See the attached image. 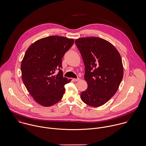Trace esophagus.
<instances>
[{"label":"esophagus","instance_id":"1","mask_svg":"<svg viewBox=\"0 0 146 146\" xmlns=\"http://www.w3.org/2000/svg\"><path fill=\"white\" fill-rule=\"evenodd\" d=\"M72 80H73L74 81H76H76H79L80 79L79 78H78V79H75V78H74V79H72Z\"/></svg>","mask_w":146,"mask_h":146}]
</instances>
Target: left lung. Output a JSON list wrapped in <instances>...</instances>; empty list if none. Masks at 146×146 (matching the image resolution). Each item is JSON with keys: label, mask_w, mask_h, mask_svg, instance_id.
<instances>
[{"label": "left lung", "mask_w": 146, "mask_h": 146, "mask_svg": "<svg viewBox=\"0 0 146 146\" xmlns=\"http://www.w3.org/2000/svg\"><path fill=\"white\" fill-rule=\"evenodd\" d=\"M75 42L84 61L88 84L81 99L89 106H102L114 95L123 79L120 53L111 43L99 37L80 38Z\"/></svg>", "instance_id": "left-lung-1"}]
</instances>
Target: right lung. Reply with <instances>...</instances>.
Wrapping results in <instances>:
<instances>
[{
	"mask_svg": "<svg viewBox=\"0 0 146 146\" xmlns=\"http://www.w3.org/2000/svg\"><path fill=\"white\" fill-rule=\"evenodd\" d=\"M74 43V39L51 36L37 40L27 50L21 62L22 78L28 93L40 105L52 106L62 98L64 86L71 80L63 77L62 58Z\"/></svg>",
	"mask_w": 146,
	"mask_h": 146,
	"instance_id": "obj_1",
	"label": "right lung"
}]
</instances>
